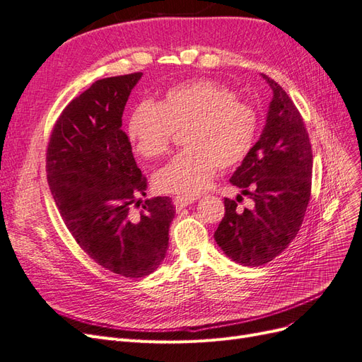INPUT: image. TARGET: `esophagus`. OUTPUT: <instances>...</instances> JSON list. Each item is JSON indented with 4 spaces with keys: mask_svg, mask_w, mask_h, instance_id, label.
I'll list each match as a JSON object with an SVG mask.
<instances>
[{
    "mask_svg": "<svg viewBox=\"0 0 362 362\" xmlns=\"http://www.w3.org/2000/svg\"><path fill=\"white\" fill-rule=\"evenodd\" d=\"M194 201H196V198H190V196H175V198H173V204H175V206H178V208L187 206V205L193 204Z\"/></svg>",
    "mask_w": 362,
    "mask_h": 362,
    "instance_id": "1",
    "label": "esophagus"
}]
</instances>
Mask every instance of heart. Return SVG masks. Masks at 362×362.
<instances>
[{"label":"heart","mask_w":362,"mask_h":362,"mask_svg":"<svg viewBox=\"0 0 362 362\" xmlns=\"http://www.w3.org/2000/svg\"><path fill=\"white\" fill-rule=\"evenodd\" d=\"M182 133V149L156 172L157 189L194 196L211 182L218 168L243 161L254 145L257 116L226 87L199 80L182 83L160 103L140 101L129 115L127 131L141 157L156 158L169 149L173 131Z\"/></svg>","instance_id":"1"}]
</instances>
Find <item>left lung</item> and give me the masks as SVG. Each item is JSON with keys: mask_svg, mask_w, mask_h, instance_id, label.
<instances>
[{"mask_svg": "<svg viewBox=\"0 0 362 362\" xmlns=\"http://www.w3.org/2000/svg\"><path fill=\"white\" fill-rule=\"evenodd\" d=\"M273 92L266 125L233 173L231 184L255 201L225 198L214 240L225 255L247 267L267 264L298 235L311 196L313 151L303 119L282 87L261 74Z\"/></svg>", "mask_w": 362, "mask_h": 362, "instance_id": "left-lung-1", "label": "left lung"}]
</instances>
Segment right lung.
Returning a JSON list of instances; mask_svg holds the SVG:
<instances>
[{
    "label": "right lung",
    "mask_w": 362,
    "mask_h": 362,
    "mask_svg": "<svg viewBox=\"0 0 362 362\" xmlns=\"http://www.w3.org/2000/svg\"><path fill=\"white\" fill-rule=\"evenodd\" d=\"M141 72L95 81L52 128L47 178L64 225L95 262L125 278L151 275L166 257L175 206L146 199L122 115ZM142 205L140 215L130 206Z\"/></svg>",
    "instance_id": "1"
}]
</instances>
